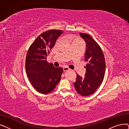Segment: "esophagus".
I'll list each match as a JSON object with an SVG mask.
<instances>
[{
	"mask_svg": "<svg viewBox=\"0 0 129 129\" xmlns=\"http://www.w3.org/2000/svg\"><path fill=\"white\" fill-rule=\"evenodd\" d=\"M69 70H70V69L69 68H68V67H63V71H64V72H66V71H69Z\"/></svg>",
	"mask_w": 129,
	"mask_h": 129,
	"instance_id": "1",
	"label": "esophagus"
}]
</instances>
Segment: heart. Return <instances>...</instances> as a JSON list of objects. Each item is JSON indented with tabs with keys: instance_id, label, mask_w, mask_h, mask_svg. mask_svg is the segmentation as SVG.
I'll list each match as a JSON object with an SVG mask.
<instances>
[{
	"instance_id": "b5f03b06",
	"label": "heart",
	"mask_w": 129,
	"mask_h": 129,
	"mask_svg": "<svg viewBox=\"0 0 129 129\" xmlns=\"http://www.w3.org/2000/svg\"><path fill=\"white\" fill-rule=\"evenodd\" d=\"M78 40V39H74L73 40V41H72V42L75 41H76V40Z\"/></svg>"
}]
</instances>
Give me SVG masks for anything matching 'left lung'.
I'll list each match as a JSON object with an SVG mask.
<instances>
[{"instance_id":"left-lung-1","label":"left lung","mask_w":129,"mask_h":129,"mask_svg":"<svg viewBox=\"0 0 129 129\" xmlns=\"http://www.w3.org/2000/svg\"><path fill=\"white\" fill-rule=\"evenodd\" d=\"M80 36L86 42V50L85 61L87 62L85 77L77 74L76 80L74 83L78 93L83 96L90 95L96 91L102 84L105 76L106 62L102 49L90 35L80 33Z\"/></svg>"}]
</instances>
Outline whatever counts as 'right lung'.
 Returning a JSON list of instances; mask_svg holds the SVG:
<instances>
[{
  "label": "right lung",
  "instance_id": "add662e5",
  "mask_svg": "<svg viewBox=\"0 0 129 129\" xmlns=\"http://www.w3.org/2000/svg\"><path fill=\"white\" fill-rule=\"evenodd\" d=\"M62 30H50L38 36L29 47L25 58V71L31 84L38 92L47 94L55 89L63 72L47 62L46 57Z\"/></svg>",
  "mask_w": 129,
  "mask_h": 129
}]
</instances>
